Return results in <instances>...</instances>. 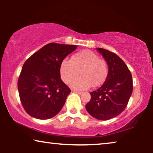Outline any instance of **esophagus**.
Segmentation results:
<instances>
[{"label": "esophagus", "mask_w": 153, "mask_h": 153, "mask_svg": "<svg viewBox=\"0 0 153 153\" xmlns=\"http://www.w3.org/2000/svg\"><path fill=\"white\" fill-rule=\"evenodd\" d=\"M73 92H74V93H78L79 95H81V94H82V92H81V91H73Z\"/></svg>", "instance_id": "1"}]
</instances>
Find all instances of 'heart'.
<instances>
[{
    "instance_id": "1",
    "label": "heart",
    "mask_w": 153,
    "mask_h": 153,
    "mask_svg": "<svg viewBox=\"0 0 153 153\" xmlns=\"http://www.w3.org/2000/svg\"><path fill=\"white\" fill-rule=\"evenodd\" d=\"M80 72L81 76L73 80ZM108 72V65L105 60L101 59L97 53L83 50L72 56L71 60L65 59L60 65V73L62 81L70 83L75 90H85L98 87L105 81Z\"/></svg>"
}]
</instances>
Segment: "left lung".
I'll list each match as a JSON object with an SVG mask.
<instances>
[{"mask_svg":"<svg viewBox=\"0 0 153 153\" xmlns=\"http://www.w3.org/2000/svg\"><path fill=\"white\" fill-rule=\"evenodd\" d=\"M108 63V72L100 88L91 93L87 111L98 120H106L120 114L128 104L133 91L132 76L124 61L108 50L97 48Z\"/></svg>","mask_w":153,"mask_h":153,"instance_id":"8db88e82","label":"left lung"}]
</instances>
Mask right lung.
Instances as JSON below:
<instances>
[{
  "instance_id": "obj_1",
  "label": "right lung",
  "mask_w": 153,
  "mask_h": 153,
  "mask_svg": "<svg viewBox=\"0 0 153 153\" xmlns=\"http://www.w3.org/2000/svg\"><path fill=\"white\" fill-rule=\"evenodd\" d=\"M76 45L49 43L28 58L18 79L23 107L33 118H53L62 109L71 90L60 79L62 60Z\"/></svg>"
}]
</instances>
